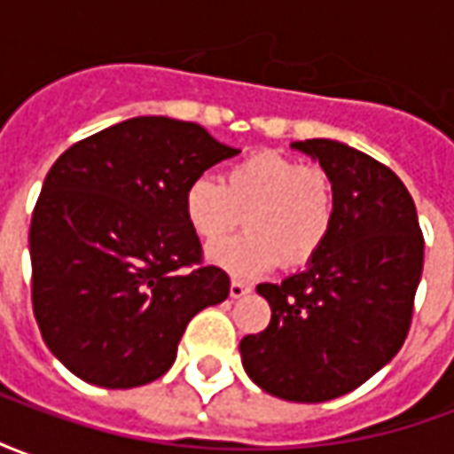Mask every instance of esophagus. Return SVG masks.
I'll return each mask as SVG.
<instances>
[{
	"instance_id": "34e87169",
	"label": "esophagus",
	"mask_w": 454,
	"mask_h": 454,
	"mask_svg": "<svg viewBox=\"0 0 454 454\" xmlns=\"http://www.w3.org/2000/svg\"><path fill=\"white\" fill-rule=\"evenodd\" d=\"M250 289H253V286L243 285V282H238V279H233V282H231V296H233V299H240V296H246Z\"/></svg>"
}]
</instances>
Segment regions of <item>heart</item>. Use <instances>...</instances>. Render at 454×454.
<instances>
[{
	"instance_id": "heart-1",
	"label": "heart",
	"mask_w": 454,
	"mask_h": 454,
	"mask_svg": "<svg viewBox=\"0 0 454 454\" xmlns=\"http://www.w3.org/2000/svg\"><path fill=\"white\" fill-rule=\"evenodd\" d=\"M184 214L204 243L231 236L240 221L247 233L208 250L211 262L236 277H253L279 262H311L335 223V184L321 165L260 150L223 172L221 182L197 177L184 192Z\"/></svg>"
}]
</instances>
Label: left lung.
<instances>
[{
	"mask_svg": "<svg viewBox=\"0 0 454 454\" xmlns=\"http://www.w3.org/2000/svg\"><path fill=\"white\" fill-rule=\"evenodd\" d=\"M294 148L333 177V231L304 272L257 285L272 318L240 340V355L267 394L321 403L357 389L401 350L423 272V233L409 189L380 160L328 138Z\"/></svg>",
	"mask_w": 454,
	"mask_h": 454,
	"instance_id": "left-lung-1",
	"label": "left lung"
}]
</instances>
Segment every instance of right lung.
I'll return each mask as SVG.
<instances>
[{
	"label": "right lung",
	"mask_w": 454,
	"mask_h": 454,
	"mask_svg": "<svg viewBox=\"0 0 454 454\" xmlns=\"http://www.w3.org/2000/svg\"><path fill=\"white\" fill-rule=\"evenodd\" d=\"M240 150L192 121L138 116L77 140L31 218V301L45 345L104 389L150 384L231 279L204 262L184 192Z\"/></svg>",
	"instance_id": "1"
}]
</instances>
